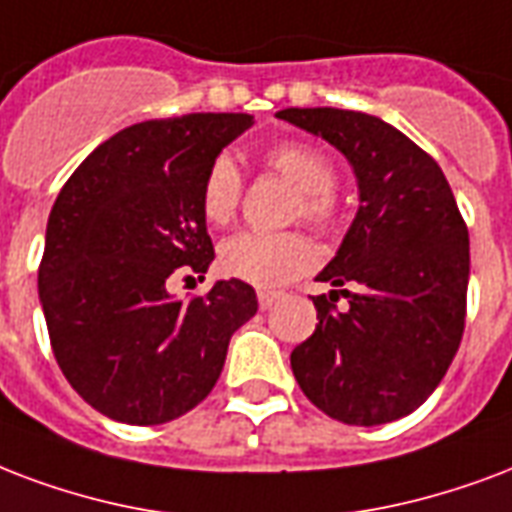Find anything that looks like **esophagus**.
<instances>
[{
	"mask_svg": "<svg viewBox=\"0 0 512 512\" xmlns=\"http://www.w3.org/2000/svg\"><path fill=\"white\" fill-rule=\"evenodd\" d=\"M279 298H282L279 292H257V303H260V308H263V311H268L273 303H279Z\"/></svg>",
	"mask_w": 512,
	"mask_h": 512,
	"instance_id": "1",
	"label": "esophagus"
}]
</instances>
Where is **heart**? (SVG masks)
I'll list each match as a JSON object with an SVG mask.
<instances>
[{"instance_id": "heart-1", "label": "heart", "mask_w": 512, "mask_h": 512, "mask_svg": "<svg viewBox=\"0 0 512 512\" xmlns=\"http://www.w3.org/2000/svg\"><path fill=\"white\" fill-rule=\"evenodd\" d=\"M265 169H271L287 185L295 187L290 214L308 222L319 233H333L343 220L341 198L335 193L333 158L314 144L287 139L271 144L263 152ZM241 174L236 163L220 155L206 169L201 182V212L206 222L225 228L233 222L241 204ZM317 260L311 241L298 230L284 233H236L220 247V268L225 276L255 284V287H279L306 273Z\"/></svg>"}]
</instances>
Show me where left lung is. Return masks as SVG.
Masks as SVG:
<instances>
[{
    "label": "left lung",
    "instance_id": "1",
    "mask_svg": "<svg viewBox=\"0 0 512 512\" xmlns=\"http://www.w3.org/2000/svg\"><path fill=\"white\" fill-rule=\"evenodd\" d=\"M276 115L335 144L360 182V212L319 273L338 290L311 298L319 325L292 349V373L330 419H403L435 392L462 343L467 222L435 158L395 126L335 107Z\"/></svg>",
    "mask_w": 512,
    "mask_h": 512
}]
</instances>
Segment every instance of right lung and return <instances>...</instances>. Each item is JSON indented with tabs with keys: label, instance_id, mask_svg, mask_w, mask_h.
Segmentation results:
<instances>
[{
	"label": "right lung",
	"instance_id": "obj_1",
	"mask_svg": "<svg viewBox=\"0 0 512 512\" xmlns=\"http://www.w3.org/2000/svg\"><path fill=\"white\" fill-rule=\"evenodd\" d=\"M252 126L244 112L147 120L123 128L61 187L39 263L53 354L85 403L123 424H166L217 384L230 335L255 317L247 282L169 298L177 271L204 276L214 247L201 182Z\"/></svg>",
	"mask_w": 512,
	"mask_h": 512
}]
</instances>
